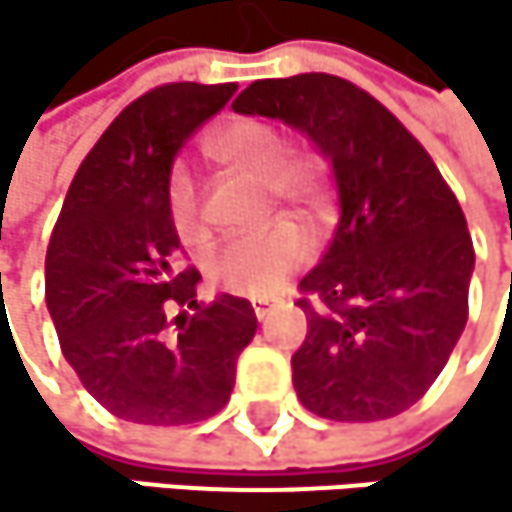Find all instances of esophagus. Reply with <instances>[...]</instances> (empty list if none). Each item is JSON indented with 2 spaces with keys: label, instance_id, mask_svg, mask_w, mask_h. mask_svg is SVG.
Listing matches in <instances>:
<instances>
[{
  "label": "esophagus",
  "instance_id": "1",
  "mask_svg": "<svg viewBox=\"0 0 512 512\" xmlns=\"http://www.w3.org/2000/svg\"><path fill=\"white\" fill-rule=\"evenodd\" d=\"M251 310H254V316H258V319H267L273 313V304L270 301H251Z\"/></svg>",
  "mask_w": 512,
  "mask_h": 512
}]
</instances>
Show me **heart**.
Wrapping results in <instances>:
<instances>
[{"label":"heart","instance_id":"1","mask_svg":"<svg viewBox=\"0 0 512 512\" xmlns=\"http://www.w3.org/2000/svg\"><path fill=\"white\" fill-rule=\"evenodd\" d=\"M205 156L224 171L245 181H258L273 202L313 224L328 202V162L319 150L285 147V137L276 125L264 119H230L214 128L202 141ZM165 211L171 230L181 242L193 245L208 236L196 187L187 174H171L165 187ZM307 258V242L291 224H279L267 233L233 239L214 251L208 261V279L214 288L239 298H270L282 282L298 270Z\"/></svg>","mask_w":512,"mask_h":512}]
</instances>
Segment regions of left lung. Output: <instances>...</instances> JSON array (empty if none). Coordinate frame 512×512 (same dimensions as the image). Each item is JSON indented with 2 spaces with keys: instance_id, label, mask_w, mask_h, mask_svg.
<instances>
[{
  "instance_id": "1",
  "label": "left lung",
  "mask_w": 512,
  "mask_h": 512,
  "mask_svg": "<svg viewBox=\"0 0 512 512\" xmlns=\"http://www.w3.org/2000/svg\"><path fill=\"white\" fill-rule=\"evenodd\" d=\"M236 113L301 128L331 159L341 224L301 279L298 399L328 421H384L439 378L467 325L473 239L430 153L359 85L301 73L251 82Z\"/></svg>"
}]
</instances>
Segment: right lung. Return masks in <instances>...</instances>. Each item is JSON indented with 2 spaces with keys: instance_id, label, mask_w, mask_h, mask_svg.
<instances>
[{
  "instance_id": "add662e5",
  "label": "right lung",
  "mask_w": 512,
  "mask_h": 512,
  "mask_svg": "<svg viewBox=\"0 0 512 512\" xmlns=\"http://www.w3.org/2000/svg\"><path fill=\"white\" fill-rule=\"evenodd\" d=\"M236 82H168L131 101L82 159L45 254V304L82 387L131 424H196L230 402L258 331L245 298L199 304L165 211L171 162ZM181 306L197 313L178 314Z\"/></svg>"
}]
</instances>
